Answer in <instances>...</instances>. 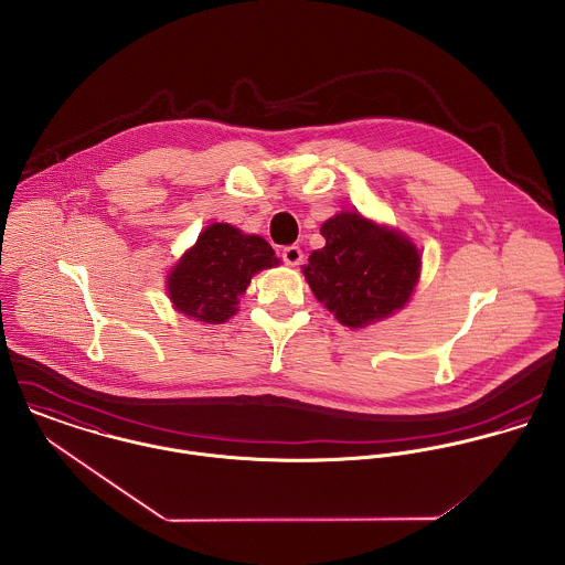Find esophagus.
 <instances>
[{
  "label": "esophagus",
  "mask_w": 565,
  "mask_h": 565,
  "mask_svg": "<svg viewBox=\"0 0 565 565\" xmlns=\"http://www.w3.org/2000/svg\"><path fill=\"white\" fill-rule=\"evenodd\" d=\"M282 260L287 265H298L302 260V249L298 245H285L282 247Z\"/></svg>",
  "instance_id": "obj_1"
}]
</instances>
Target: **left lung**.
<instances>
[{"label": "left lung", "mask_w": 565, "mask_h": 565, "mask_svg": "<svg viewBox=\"0 0 565 565\" xmlns=\"http://www.w3.org/2000/svg\"><path fill=\"white\" fill-rule=\"evenodd\" d=\"M322 235L326 245L311 252L305 276L339 322L361 328L403 309L419 278L413 243L359 213L328 220Z\"/></svg>", "instance_id": "left-lung-1"}]
</instances>
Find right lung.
<instances>
[{
  "label": "right lung",
  "mask_w": 565,
  "mask_h": 565,
  "mask_svg": "<svg viewBox=\"0 0 565 565\" xmlns=\"http://www.w3.org/2000/svg\"><path fill=\"white\" fill-rule=\"evenodd\" d=\"M278 265L263 237L228 224L209 226L171 271L167 291L178 311L198 322L222 323L235 316L249 278Z\"/></svg>",
  "instance_id": "obj_1"
}]
</instances>
